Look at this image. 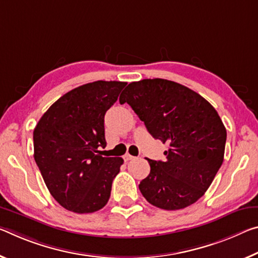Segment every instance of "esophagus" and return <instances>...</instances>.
I'll list each match as a JSON object with an SVG mask.
<instances>
[{
	"label": "esophagus",
	"mask_w": 258,
	"mask_h": 258,
	"mask_svg": "<svg viewBox=\"0 0 258 258\" xmlns=\"http://www.w3.org/2000/svg\"><path fill=\"white\" fill-rule=\"evenodd\" d=\"M134 158H136V157L132 156V155H130V154H125V155H124V159H125L126 162H127V161H132V159H134Z\"/></svg>",
	"instance_id": "34e87169"
}]
</instances>
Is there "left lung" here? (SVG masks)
I'll use <instances>...</instances> for the list:
<instances>
[{"label":"left lung","mask_w":258,"mask_h":258,"mask_svg":"<svg viewBox=\"0 0 258 258\" xmlns=\"http://www.w3.org/2000/svg\"><path fill=\"white\" fill-rule=\"evenodd\" d=\"M119 102L132 107L163 144L166 159H148L150 173L139 185L153 206L183 209L202 198L224 161L226 128L216 109L186 86L166 79L128 84Z\"/></svg>","instance_id":"obj_1"}]
</instances>
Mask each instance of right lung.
<instances>
[{
  "label": "right lung",
  "mask_w": 258,
  "mask_h": 258,
  "mask_svg": "<svg viewBox=\"0 0 258 258\" xmlns=\"http://www.w3.org/2000/svg\"><path fill=\"white\" fill-rule=\"evenodd\" d=\"M126 83L94 81L64 94L40 118L33 132L34 159L57 202L76 214L108 203L112 181L124 163L103 157L104 114Z\"/></svg>",
  "instance_id": "right-lung-1"
}]
</instances>
